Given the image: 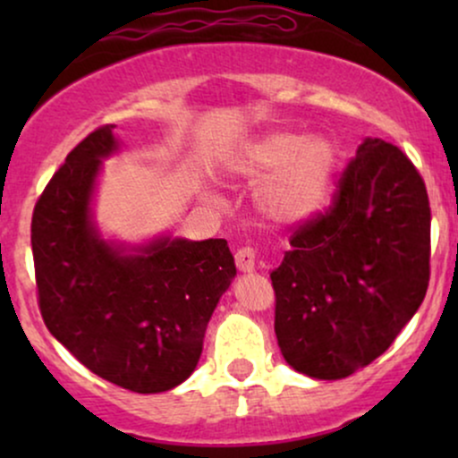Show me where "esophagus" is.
<instances>
[{
  "instance_id": "34e87169",
  "label": "esophagus",
  "mask_w": 458,
  "mask_h": 458,
  "mask_svg": "<svg viewBox=\"0 0 458 458\" xmlns=\"http://www.w3.org/2000/svg\"><path fill=\"white\" fill-rule=\"evenodd\" d=\"M234 262H236V269L239 271H243V273L254 271L256 269V250L254 247H241V250H236Z\"/></svg>"
}]
</instances>
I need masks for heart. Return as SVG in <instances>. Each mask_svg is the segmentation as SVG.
Masks as SVG:
<instances>
[{"instance_id":"1","label":"heart","mask_w":458,"mask_h":458,"mask_svg":"<svg viewBox=\"0 0 458 458\" xmlns=\"http://www.w3.org/2000/svg\"><path fill=\"white\" fill-rule=\"evenodd\" d=\"M335 148L325 138L301 140L269 133L247 150L241 170L265 178L259 187L260 211L273 222H299L323 204L334 174Z\"/></svg>"}]
</instances>
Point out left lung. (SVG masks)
Instances as JSON below:
<instances>
[{"label":"left lung","mask_w":458,"mask_h":458,"mask_svg":"<svg viewBox=\"0 0 458 458\" xmlns=\"http://www.w3.org/2000/svg\"><path fill=\"white\" fill-rule=\"evenodd\" d=\"M428 277L427 185L398 146L366 140L271 271L284 360L314 379L353 375L390 349Z\"/></svg>","instance_id":"left-lung-1"}]
</instances>
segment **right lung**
I'll return each instance as SVG.
<instances>
[{
	"label": "right lung",
	"instance_id": "obj_1",
	"mask_svg": "<svg viewBox=\"0 0 458 458\" xmlns=\"http://www.w3.org/2000/svg\"><path fill=\"white\" fill-rule=\"evenodd\" d=\"M114 124L68 152L31 215L36 293L47 329L101 379L138 394L182 383L236 276L225 239H163L123 254L98 239L90 196Z\"/></svg>",
	"mask_w": 458,
	"mask_h": 458
}]
</instances>
